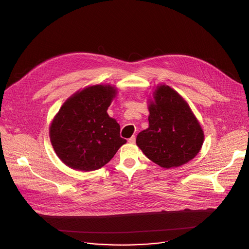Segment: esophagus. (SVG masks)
Wrapping results in <instances>:
<instances>
[{"instance_id": "esophagus-1", "label": "esophagus", "mask_w": 249, "mask_h": 249, "mask_svg": "<svg viewBox=\"0 0 249 249\" xmlns=\"http://www.w3.org/2000/svg\"><path fill=\"white\" fill-rule=\"evenodd\" d=\"M128 142L130 144H135V142H136V138H135V136H132L131 138H129L128 139Z\"/></svg>"}]
</instances>
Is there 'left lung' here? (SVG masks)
<instances>
[{"label": "left lung", "instance_id": "left-lung-1", "mask_svg": "<svg viewBox=\"0 0 249 249\" xmlns=\"http://www.w3.org/2000/svg\"><path fill=\"white\" fill-rule=\"evenodd\" d=\"M148 109L149 128L136 139L144 155L164 168L193 160L202 148L204 132L186 100L170 87L159 85Z\"/></svg>", "mask_w": 249, "mask_h": 249}]
</instances>
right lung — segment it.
Returning a JSON list of instances; mask_svg holds the SVG:
<instances>
[{"label": "right lung", "instance_id": "1", "mask_svg": "<svg viewBox=\"0 0 249 249\" xmlns=\"http://www.w3.org/2000/svg\"><path fill=\"white\" fill-rule=\"evenodd\" d=\"M117 94L110 85L87 87L70 96L49 128L58 158L69 167L91 171L107 163L126 144L120 125L107 109Z\"/></svg>", "mask_w": 249, "mask_h": 249}]
</instances>
